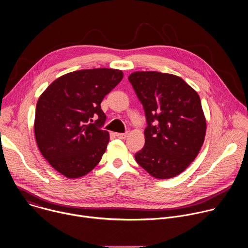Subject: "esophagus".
Instances as JSON below:
<instances>
[{"mask_svg":"<svg viewBox=\"0 0 248 248\" xmlns=\"http://www.w3.org/2000/svg\"><path fill=\"white\" fill-rule=\"evenodd\" d=\"M116 136L120 139H124L127 137V132L126 133H116Z\"/></svg>","mask_w":248,"mask_h":248,"instance_id":"1","label":"esophagus"}]
</instances>
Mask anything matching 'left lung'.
Instances as JSON below:
<instances>
[{
	"label": "left lung",
	"mask_w": 248,
	"mask_h": 248,
	"mask_svg": "<svg viewBox=\"0 0 248 248\" xmlns=\"http://www.w3.org/2000/svg\"><path fill=\"white\" fill-rule=\"evenodd\" d=\"M143 105L145 145L137 164L156 179L182 173L198 155L206 134V119L197 92L183 78L158 72L128 77Z\"/></svg>",
	"instance_id": "8db88e82"
}]
</instances>
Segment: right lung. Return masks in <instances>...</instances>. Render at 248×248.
I'll list each match as a JSON object with an SVG mask.
<instances>
[{
    "mask_svg": "<svg viewBox=\"0 0 248 248\" xmlns=\"http://www.w3.org/2000/svg\"><path fill=\"white\" fill-rule=\"evenodd\" d=\"M123 78L114 68L77 70L57 78L39 97L35 139L43 157L65 178H80L100 162L110 140L101 129L106 115L100 104Z\"/></svg>",
    "mask_w": 248,
    "mask_h": 248,
    "instance_id": "obj_1",
    "label": "right lung"
}]
</instances>
